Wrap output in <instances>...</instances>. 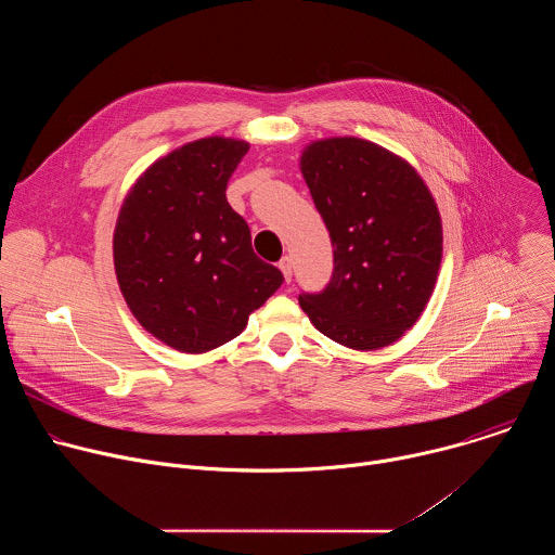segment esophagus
Returning a JSON list of instances; mask_svg holds the SVG:
<instances>
[{"label":"esophagus","instance_id":"obj_1","mask_svg":"<svg viewBox=\"0 0 555 555\" xmlns=\"http://www.w3.org/2000/svg\"><path fill=\"white\" fill-rule=\"evenodd\" d=\"M279 268H281L285 281L289 283V281H292V259H289V257H283V259L279 261Z\"/></svg>","mask_w":555,"mask_h":555}]
</instances>
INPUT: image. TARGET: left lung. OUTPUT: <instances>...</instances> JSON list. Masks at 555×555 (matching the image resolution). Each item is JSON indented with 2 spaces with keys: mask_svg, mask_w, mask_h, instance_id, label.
Instances as JSON below:
<instances>
[{
  "mask_svg": "<svg viewBox=\"0 0 555 555\" xmlns=\"http://www.w3.org/2000/svg\"><path fill=\"white\" fill-rule=\"evenodd\" d=\"M300 171L334 246V274L298 302L311 325L358 351L400 340L428 305L443 250L439 208L420 173L362 138L305 146Z\"/></svg>",
  "mask_w": 555,
  "mask_h": 555,
  "instance_id": "8db88e82",
  "label": "left lung"
}]
</instances>
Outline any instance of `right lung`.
<instances>
[{"instance_id":"obj_1","label":"right lung","mask_w":555,"mask_h":555,"mask_svg":"<svg viewBox=\"0 0 555 555\" xmlns=\"http://www.w3.org/2000/svg\"><path fill=\"white\" fill-rule=\"evenodd\" d=\"M250 144L210 135L155 160L114 230V268L135 321L157 340L206 353L240 336L283 283L253 250L225 186Z\"/></svg>"}]
</instances>
